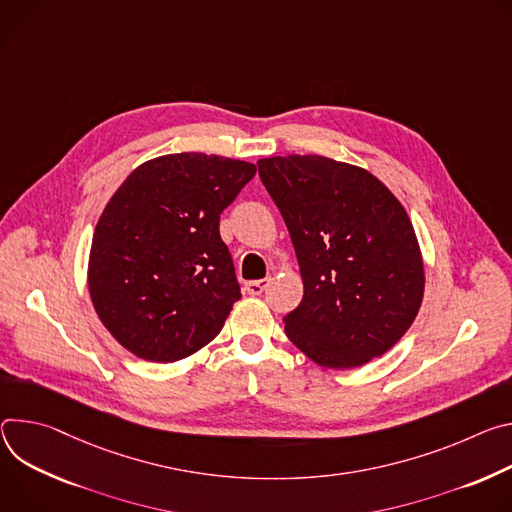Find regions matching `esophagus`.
<instances>
[{
    "label": "esophagus",
    "mask_w": 512,
    "mask_h": 512,
    "mask_svg": "<svg viewBox=\"0 0 512 512\" xmlns=\"http://www.w3.org/2000/svg\"><path fill=\"white\" fill-rule=\"evenodd\" d=\"M270 285V278H260V280H250L246 282V291L250 295H260L266 291V287Z\"/></svg>",
    "instance_id": "34e87169"
}]
</instances>
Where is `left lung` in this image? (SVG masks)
Here are the masks:
<instances>
[{"instance_id":"8db88e82","label":"left lung","mask_w":512,"mask_h":512,"mask_svg":"<svg viewBox=\"0 0 512 512\" xmlns=\"http://www.w3.org/2000/svg\"><path fill=\"white\" fill-rule=\"evenodd\" d=\"M258 175L303 276V301L285 315L291 342L323 368H356L388 352L425 289L405 207L368 170L325 156L262 158Z\"/></svg>"}]
</instances>
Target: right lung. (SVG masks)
I'll use <instances>...</instances> for the list:
<instances>
[{
    "label": "right lung",
    "instance_id": "right-lung-1",
    "mask_svg": "<svg viewBox=\"0 0 512 512\" xmlns=\"http://www.w3.org/2000/svg\"><path fill=\"white\" fill-rule=\"evenodd\" d=\"M256 166L215 154L140 164L105 205L91 244L89 293L107 331L148 362H177L221 331L242 299L219 215Z\"/></svg>",
    "mask_w": 512,
    "mask_h": 512
}]
</instances>
